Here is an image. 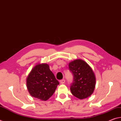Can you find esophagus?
Segmentation results:
<instances>
[{
	"instance_id": "obj_1",
	"label": "esophagus",
	"mask_w": 121,
	"mask_h": 121,
	"mask_svg": "<svg viewBox=\"0 0 121 121\" xmlns=\"http://www.w3.org/2000/svg\"><path fill=\"white\" fill-rule=\"evenodd\" d=\"M65 79H61V80H60V83H61V84H64L65 83Z\"/></svg>"
}]
</instances>
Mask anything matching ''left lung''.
I'll use <instances>...</instances> for the list:
<instances>
[{
  "label": "left lung",
  "instance_id": "1",
  "mask_svg": "<svg viewBox=\"0 0 121 121\" xmlns=\"http://www.w3.org/2000/svg\"><path fill=\"white\" fill-rule=\"evenodd\" d=\"M68 66L74 75L73 83L70 88L72 94L80 99L90 96L96 84V77L92 68L80 59L70 61Z\"/></svg>",
  "mask_w": 121,
  "mask_h": 121
}]
</instances>
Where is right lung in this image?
Instances as JSON below:
<instances>
[{
    "instance_id": "add662e5",
    "label": "right lung",
    "mask_w": 121,
    "mask_h": 121,
    "mask_svg": "<svg viewBox=\"0 0 121 121\" xmlns=\"http://www.w3.org/2000/svg\"><path fill=\"white\" fill-rule=\"evenodd\" d=\"M47 64H38L34 66L26 78L27 90L32 97L42 101L51 97L59 85Z\"/></svg>"
}]
</instances>
